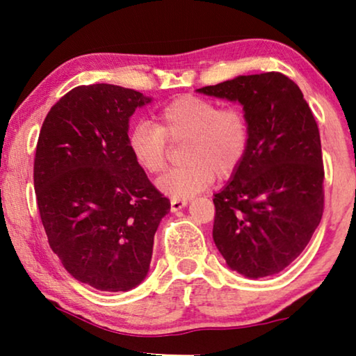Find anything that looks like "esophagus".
Returning a JSON list of instances; mask_svg holds the SVG:
<instances>
[{
	"mask_svg": "<svg viewBox=\"0 0 356 356\" xmlns=\"http://www.w3.org/2000/svg\"><path fill=\"white\" fill-rule=\"evenodd\" d=\"M170 204H172V212H178L188 206V201L186 199H172Z\"/></svg>",
	"mask_w": 356,
	"mask_h": 356,
	"instance_id": "obj_1",
	"label": "esophagus"
}]
</instances>
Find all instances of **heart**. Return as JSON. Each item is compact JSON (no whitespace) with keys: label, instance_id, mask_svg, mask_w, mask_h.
I'll list each match as a JSON object with an SVG mask.
<instances>
[{"label":"heart","instance_id":"heart-1","mask_svg":"<svg viewBox=\"0 0 356 356\" xmlns=\"http://www.w3.org/2000/svg\"><path fill=\"white\" fill-rule=\"evenodd\" d=\"M167 139H188L184 165L157 179V188L173 199H188L240 167L250 145V126L238 108H218L216 102L184 95L170 102L155 116V124L139 121L128 133L134 162L150 175L167 163Z\"/></svg>","mask_w":356,"mask_h":356}]
</instances>
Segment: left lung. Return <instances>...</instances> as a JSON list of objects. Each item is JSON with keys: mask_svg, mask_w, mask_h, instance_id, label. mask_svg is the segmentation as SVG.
<instances>
[{"mask_svg": "<svg viewBox=\"0 0 356 356\" xmlns=\"http://www.w3.org/2000/svg\"><path fill=\"white\" fill-rule=\"evenodd\" d=\"M199 94L238 102L250 145L213 194V243L248 279L279 274L308 245L324 209L321 138L300 87L280 72L238 76Z\"/></svg>", "mask_w": 356, "mask_h": 356, "instance_id": "obj_1", "label": "left lung"}]
</instances>
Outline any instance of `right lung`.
<instances>
[{
  "label": "right lung",
  "instance_id": "add662e5",
  "mask_svg": "<svg viewBox=\"0 0 356 356\" xmlns=\"http://www.w3.org/2000/svg\"><path fill=\"white\" fill-rule=\"evenodd\" d=\"M150 102L120 86H79L51 106L38 136L33 186L48 243L76 280L102 291L147 277L170 212L128 149L129 118Z\"/></svg>",
  "mask_w": 356,
  "mask_h": 356
}]
</instances>
